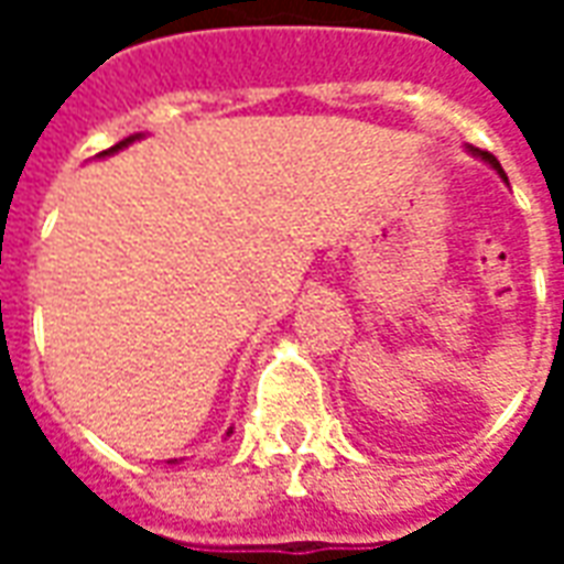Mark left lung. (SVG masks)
I'll return each instance as SVG.
<instances>
[{"label": "left lung", "instance_id": "obj_1", "mask_svg": "<svg viewBox=\"0 0 564 564\" xmlns=\"http://www.w3.org/2000/svg\"><path fill=\"white\" fill-rule=\"evenodd\" d=\"M471 153H474V156H480V160H484V162H489V165H492V169H496V172L501 174V181L508 184V174H505V169H501V162H498L496 156H492V153H486V150H474V148H471Z\"/></svg>", "mask_w": 564, "mask_h": 564}]
</instances>
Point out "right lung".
<instances>
[{
  "instance_id": "1",
  "label": "right lung",
  "mask_w": 564,
  "mask_h": 564,
  "mask_svg": "<svg viewBox=\"0 0 564 564\" xmlns=\"http://www.w3.org/2000/svg\"><path fill=\"white\" fill-rule=\"evenodd\" d=\"M135 139H141V132H139V135H129V139H123V141H120V144H115V148H111V150H102L99 156H108V153H117V150L127 148V144H132V141H135ZM174 462H177V459H174Z\"/></svg>"
}]
</instances>
